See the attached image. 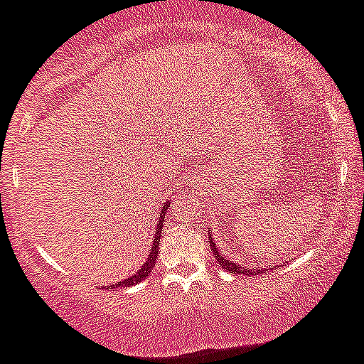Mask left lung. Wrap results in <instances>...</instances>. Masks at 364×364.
<instances>
[{
    "label": "left lung",
    "mask_w": 364,
    "mask_h": 364,
    "mask_svg": "<svg viewBox=\"0 0 364 364\" xmlns=\"http://www.w3.org/2000/svg\"><path fill=\"white\" fill-rule=\"evenodd\" d=\"M209 247H210V252L214 254V257H216L218 264H220L221 268L227 269V272L240 273V275H259V273H268V268H259V266H257L255 269H248V268H245V266L237 264V262L230 261V259L223 257V254H221V252L218 250L216 245H214L213 237H210V241H209ZM272 269H273V266H272Z\"/></svg>",
    "instance_id": "obj_1"
}]
</instances>
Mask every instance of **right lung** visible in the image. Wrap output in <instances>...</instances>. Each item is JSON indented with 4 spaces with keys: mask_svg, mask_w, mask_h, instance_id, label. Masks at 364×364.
<instances>
[{
    "mask_svg": "<svg viewBox=\"0 0 364 364\" xmlns=\"http://www.w3.org/2000/svg\"><path fill=\"white\" fill-rule=\"evenodd\" d=\"M169 203L166 202L164 207H162V213L161 216H159V223H157V232H155L154 236V243L150 245V255H148L146 262H144L143 266H141L139 272L134 273L132 277H128V279L124 280H119L117 284H110V286H107V289H114V288H123V286H127V288H130V286H136V284H139L141 280H144L148 277V273L151 272V268L155 266V259H157V254H159V243H161V234H162V227H164V218H166V207H168Z\"/></svg>",
    "mask_w": 364,
    "mask_h": 364,
    "instance_id": "right-lung-1",
    "label": "right lung"
}]
</instances>
